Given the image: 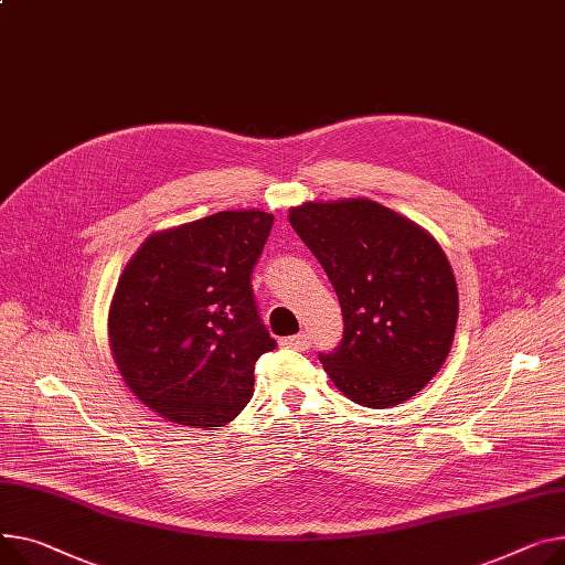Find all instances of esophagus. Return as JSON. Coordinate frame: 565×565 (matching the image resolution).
<instances>
[{
	"label": "esophagus",
	"instance_id": "34e87169",
	"mask_svg": "<svg viewBox=\"0 0 565 565\" xmlns=\"http://www.w3.org/2000/svg\"><path fill=\"white\" fill-rule=\"evenodd\" d=\"M284 348H292V350H307L311 345L309 333H297V335H288L279 341Z\"/></svg>",
	"mask_w": 565,
	"mask_h": 565
}]
</instances>
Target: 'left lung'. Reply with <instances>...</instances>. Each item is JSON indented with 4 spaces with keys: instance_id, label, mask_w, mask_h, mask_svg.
<instances>
[{
    "instance_id": "1",
    "label": "left lung",
    "mask_w": 565,
    "mask_h": 565,
    "mask_svg": "<svg viewBox=\"0 0 565 565\" xmlns=\"http://www.w3.org/2000/svg\"><path fill=\"white\" fill-rule=\"evenodd\" d=\"M288 220L341 302L343 341L320 354L335 388L370 408L425 388L459 318L457 279L436 238L372 200L307 202Z\"/></svg>"
}]
</instances>
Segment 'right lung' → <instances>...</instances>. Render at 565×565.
<instances>
[{"label":"right lung","instance_id":"add662e5","mask_svg":"<svg viewBox=\"0 0 565 565\" xmlns=\"http://www.w3.org/2000/svg\"><path fill=\"white\" fill-rule=\"evenodd\" d=\"M275 215L220 211L149 236L108 311L113 359L134 395L170 423H232L254 393V363L277 348L252 270Z\"/></svg>","mask_w":565,"mask_h":565}]
</instances>
